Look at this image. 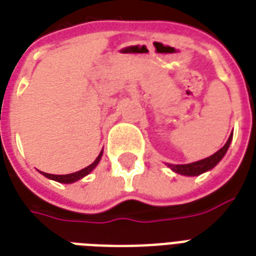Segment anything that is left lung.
Wrapping results in <instances>:
<instances>
[{
	"label": "left lung",
	"mask_w": 256,
	"mask_h": 256,
	"mask_svg": "<svg viewBox=\"0 0 256 256\" xmlns=\"http://www.w3.org/2000/svg\"><path fill=\"white\" fill-rule=\"evenodd\" d=\"M230 141H232V134L229 136L226 144L220 149L218 152H216L214 154L206 157V158H204V160H200V162H190V164H178V166H175V164H166V166H170L172 171L176 172V174H180V175H184V176L200 175V174H204V172L210 171L212 168H214V166L221 162V158L225 156V153H226V150H228L229 145H230Z\"/></svg>",
	"instance_id": "left-lung-1"
}]
</instances>
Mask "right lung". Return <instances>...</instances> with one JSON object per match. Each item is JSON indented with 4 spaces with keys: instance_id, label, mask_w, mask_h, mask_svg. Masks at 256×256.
Wrapping results in <instances>:
<instances>
[{
    "instance_id": "obj_1",
    "label": "right lung",
    "mask_w": 256,
    "mask_h": 256,
    "mask_svg": "<svg viewBox=\"0 0 256 256\" xmlns=\"http://www.w3.org/2000/svg\"><path fill=\"white\" fill-rule=\"evenodd\" d=\"M102 154H103V152H100L99 156L96 157V160H94V162H92L90 166H85L84 170H81V171L69 174V175H51V174H46V172H42V174L46 176V178H48V179H52V180L60 182V183H73V182L80 180V179H82L84 176L88 175V174H90V172L94 170V166L99 164L100 158H102Z\"/></svg>"
}]
</instances>
